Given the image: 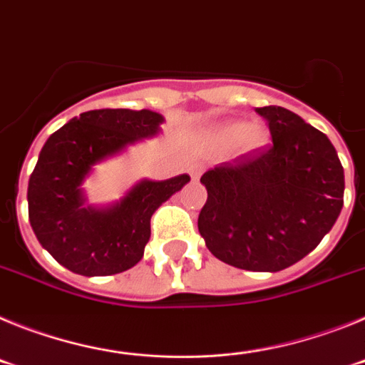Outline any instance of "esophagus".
Returning a JSON list of instances; mask_svg holds the SVG:
<instances>
[{"mask_svg":"<svg viewBox=\"0 0 365 365\" xmlns=\"http://www.w3.org/2000/svg\"><path fill=\"white\" fill-rule=\"evenodd\" d=\"M188 173H190V177H192V179H199V177H201V173H202V164L192 163V164H190V168H188Z\"/></svg>","mask_w":365,"mask_h":365,"instance_id":"1","label":"esophagus"}]
</instances>
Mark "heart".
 <instances>
[{"label": "heart", "mask_w": 365, "mask_h": 365, "mask_svg": "<svg viewBox=\"0 0 365 365\" xmlns=\"http://www.w3.org/2000/svg\"><path fill=\"white\" fill-rule=\"evenodd\" d=\"M206 140L214 148L234 146L237 155H256L269 143V131L265 125L245 124L241 120H227L215 124L208 133Z\"/></svg>", "instance_id": "obj_1"}]
</instances>
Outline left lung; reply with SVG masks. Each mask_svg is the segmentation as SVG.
Returning <instances> with one entry per match:
<instances>
[{
    "instance_id": "left-lung-1",
    "label": "left lung",
    "mask_w": 365,
    "mask_h": 365,
    "mask_svg": "<svg viewBox=\"0 0 365 365\" xmlns=\"http://www.w3.org/2000/svg\"><path fill=\"white\" fill-rule=\"evenodd\" d=\"M272 144L201 177L208 192L197 219L217 259L278 272L312 252L344 206V168L327 137L279 106L257 108Z\"/></svg>"
}]
</instances>
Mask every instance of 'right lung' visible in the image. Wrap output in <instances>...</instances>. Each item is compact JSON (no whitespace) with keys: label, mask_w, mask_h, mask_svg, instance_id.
<instances>
[{"label":"right lung","mask_w":365,"mask_h":365,"mask_svg":"<svg viewBox=\"0 0 365 365\" xmlns=\"http://www.w3.org/2000/svg\"><path fill=\"white\" fill-rule=\"evenodd\" d=\"M150 109H95L74 117L43 144L29 179V221L41 247L74 274L111 276L143 259L150 221L190 175L140 180L118 202L86 206L82 182L100 160L160 131Z\"/></svg>","instance_id":"1"}]
</instances>
